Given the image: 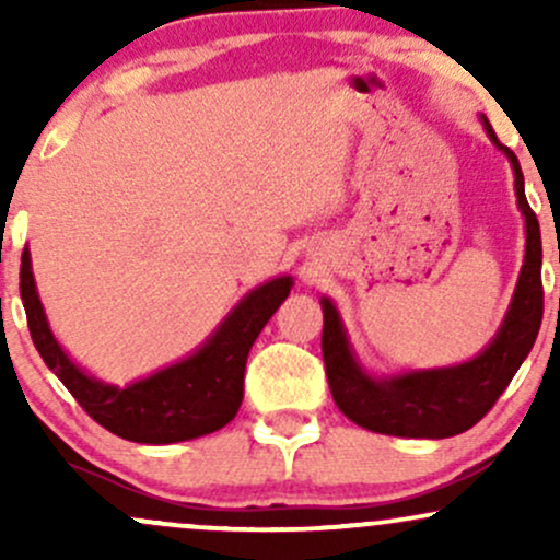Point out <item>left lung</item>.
Here are the masks:
<instances>
[{
    "label": "left lung",
    "mask_w": 560,
    "mask_h": 560,
    "mask_svg": "<svg viewBox=\"0 0 560 560\" xmlns=\"http://www.w3.org/2000/svg\"><path fill=\"white\" fill-rule=\"evenodd\" d=\"M487 137L508 158L516 178V202L524 215L526 249L524 266L513 289L511 305L492 342L471 361L445 369H416L395 376H371L358 361L342 316L329 298L324 307L326 378L334 402L358 427L376 434L413 436V440H445L485 419L487 410L503 395L518 365L535 345L542 324V240L537 215L524 195V173L516 155L494 137L487 115H479Z\"/></svg>",
    "instance_id": "obj_1"
}]
</instances>
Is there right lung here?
<instances>
[{"mask_svg":"<svg viewBox=\"0 0 560 560\" xmlns=\"http://www.w3.org/2000/svg\"><path fill=\"white\" fill-rule=\"evenodd\" d=\"M292 284V276H276L249 289L191 355L126 387H115L70 361L49 329L47 313L38 300L28 247L21 258V298L38 355L100 427L144 445L197 440L234 419L244 397L249 347L289 298Z\"/></svg>","mask_w":560,"mask_h":560,"instance_id":"add662e5","label":"right lung"}]
</instances>
